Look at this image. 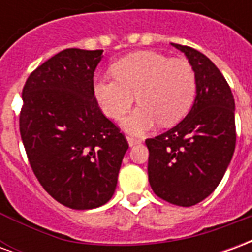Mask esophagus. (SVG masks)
I'll list each match as a JSON object with an SVG mask.
<instances>
[{
    "mask_svg": "<svg viewBox=\"0 0 252 252\" xmlns=\"http://www.w3.org/2000/svg\"><path fill=\"white\" fill-rule=\"evenodd\" d=\"M126 140H128V144L129 146H136V144H140L142 143V140L140 139H136V137H133V136H126Z\"/></svg>",
    "mask_w": 252,
    "mask_h": 252,
    "instance_id": "obj_1",
    "label": "esophagus"
}]
</instances>
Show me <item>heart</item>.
<instances>
[{"label": "heart", "instance_id": "1", "mask_svg": "<svg viewBox=\"0 0 252 252\" xmlns=\"http://www.w3.org/2000/svg\"><path fill=\"white\" fill-rule=\"evenodd\" d=\"M115 78L99 77L94 95L105 115L119 120L135 101L139 106L123 120L133 135H142L157 123L173 126L182 120L193 105L197 79L193 66L184 58L155 51L126 55L112 66Z\"/></svg>", "mask_w": 252, "mask_h": 252}]
</instances>
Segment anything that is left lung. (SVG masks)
<instances>
[{"label": "left lung", "instance_id": "8db88e82", "mask_svg": "<svg viewBox=\"0 0 252 252\" xmlns=\"http://www.w3.org/2000/svg\"><path fill=\"white\" fill-rule=\"evenodd\" d=\"M193 66L194 104L184 120L147 139L148 181L159 198L178 206L205 200L224 177L236 144L235 101L229 85L209 58L174 44Z\"/></svg>", "mask_w": 252, "mask_h": 252}]
</instances>
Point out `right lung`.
Returning a JSON list of instances; mask_svg holds the SVG:
<instances>
[{"instance_id":"add662e5","label":"right lung","mask_w":252,"mask_h":252,"mask_svg":"<svg viewBox=\"0 0 252 252\" xmlns=\"http://www.w3.org/2000/svg\"><path fill=\"white\" fill-rule=\"evenodd\" d=\"M101 55L63 50L31 72L23 88L20 133L33 174L58 202L78 211L112 198L128 150L94 95Z\"/></svg>"}]
</instances>
